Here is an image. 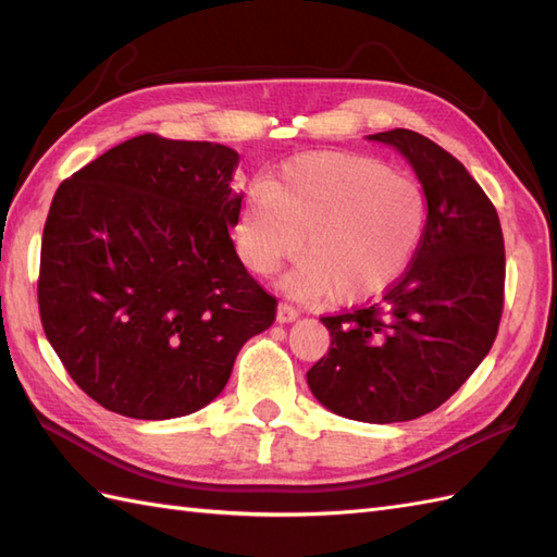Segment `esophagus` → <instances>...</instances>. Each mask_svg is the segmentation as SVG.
<instances>
[{"mask_svg":"<svg viewBox=\"0 0 557 557\" xmlns=\"http://www.w3.org/2000/svg\"><path fill=\"white\" fill-rule=\"evenodd\" d=\"M297 318H299V311L294 309L292 304L280 301V306H277V321L280 323H292V321H297Z\"/></svg>","mask_w":557,"mask_h":557,"instance_id":"esophagus-1","label":"esophagus"}]
</instances>
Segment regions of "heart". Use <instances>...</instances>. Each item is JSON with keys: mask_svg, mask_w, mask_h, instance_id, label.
<instances>
[{"mask_svg": "<svg viewBox=\"0 0 557 557\" xmlns=\"http://www.w3.org/2000/svg\"><path fill=\"white\" fill-rule=\"evenodd\" d=\"M425 230L429 198L411 176L354 152H309L251 188L236 242L256 275L304 251L287 289L301 299L354 304L401 280Z\"/></svg>", "mask_w": 557, "mask_h": 557, "instance_id": "heart-1", "label": "heart"}]
</instances>
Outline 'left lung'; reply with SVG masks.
Instances as JSON below:
<instances>
[{"mask_svg": "<svg viewBox=\"0 0 557 557\" xmlns=\"http://www.w3.org/2000/svg\"><path fill=\"white\" fill-rule=\"evenodd\" d=\"M369 138L411 162L429 230L383 297L321 318L330 349L306 377L339 417L395 423L441 407L491 351L505 304V242L491 198L455 156L409 128Z\"/></svg>", "mask_w": 557, "mask_h": 557, "instance_id": "obj_1", "label": "left lung"}]
</instances>
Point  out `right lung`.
Listing matches in <instances>:
<instances>
[{
  "mask_svg": "<svg viewBox=\"0 0 557 557\" xmlns=\"http://www.w3.org/2000/svg\"><path fill=\"white\" fill-rule=\"evenodd\" d=\"M239 156L208 140L128 138L59 184L38 306L74 383L114 413L174 419L227 385L277 299L234 251Z\"/></svg>",
  "mask_w": 557,
  "mask_h": 557,
  "instance_id": "right-lung-1",
  "label": "right lung"
}]
</instances>
